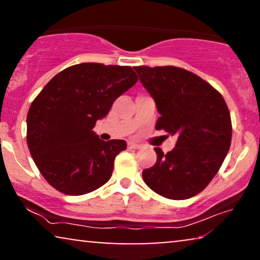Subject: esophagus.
I'll return each mask as SVG.
<instances>
[{
    "label": "esophagus",
    "mask_w": 260,
    "mask_h": 260,
    "mask_svg": "<svg viewBox=\"0 0 260 260\" xmlns=\"http://www.w3.org/2000/svg\"><path fill=\"white\" fill-rule=\"evenodd\" d=\"M127 148H129V149H138V148H141V145L135 143V142H127Z\"/></svg>",
    "instance_id": "esophagus-1"
}]
</instances>
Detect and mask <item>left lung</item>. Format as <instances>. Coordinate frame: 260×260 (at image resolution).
<instances>
[{"label": "left lung", "instance_id": "1", "mask_svg": "<svg viewBox=\"0 0 260 260\" xmlns=\"http://www.w3.org/2000/svg\"><path fill=\"white\" fill-rule=\"evenodd\" d=\"M140 80L161 116L156 129L175 135L167 154L142 173L147 186L167 199L184 200L205 189L219 172L232 138L225 99L197 74L175 66H136Z\"/></svg>", "mask_w": 260, "mask_h": 260}]
</instances>
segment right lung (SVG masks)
<instances>
[{
    "label": "right lung",
    "mask_w": 260,
    "mask_h": 260,
    "mask_svg": "<svg viewBox=\"0 0 260 260\" xmlns=\"http://www.w3.org/2000/svg\"><path fill=\"white\" fill-rule=\"evenodd\" d=\"M137 80L130 66L78 63L53 77L34 99L27 144L41 175L56 190L84 195L110 180L126 142H104L92 129Z\"/></svg>",
    "instance_id": "right-lung-1"
}]
</instances>
